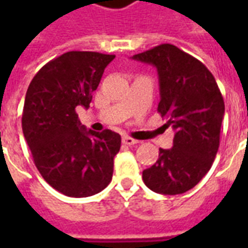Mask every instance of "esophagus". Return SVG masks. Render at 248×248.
I'll use <instances>...</instances> for the list:
<instances>
[{"mask_svg":"<svg viewBox=\"0 0 248 248\" xmlns=\"http://www.w3.org/2000/svg\"><path fill=\"white\" fill-rule=\"evenodd\" d=\"M122 142H124V145L127 146H133L137 145V143H140V140H134V138H130V137H124V138H122Z\"/></svg>","mask_w":248,"mask_h":248,"instance_id":"34e87169","label":"esophagus"}]
</instances>
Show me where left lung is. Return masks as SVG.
Here are the masks:
<instances>
[{"mask_svg": "<svg viewBox=\"0 0 248 248\" xmlns=\"http://www.w3.org/2000/svg\"><path fill=\"white\" fill-rule=\"evenodd\" d=\"M156 67L158 113L174 130L171 149H159L156 162L142 172L150 190L165 195L188 191L211 169L218 153L224 101L202 62L170 44L133 56Z\"/></svg>", "mask_w": 248, "mask_h": 248, "instance_id": "8db88e82", "label": "left lung"}]
</instances>
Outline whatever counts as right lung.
I'll return each mask as SVG.
<instances>
[{
	"label": "right lung",
	"mask_w": 248,
	"mask_h": 248,
	"mask_svg": "<svg viewBox=\"0 0 248 248\" xmlns=\"http://www.w3.org/2000/svg\"><path fill=\"white\" fill-rule=\"evenodd\" d=\"M114 58L97 51H67L42 66L28 87L25 140L42 178L67 197L94 195L113 177L121 135L86 130L77 108H89L93 92Z\"/></svg>",
	"instance_id": "1"
}]
</instances>
